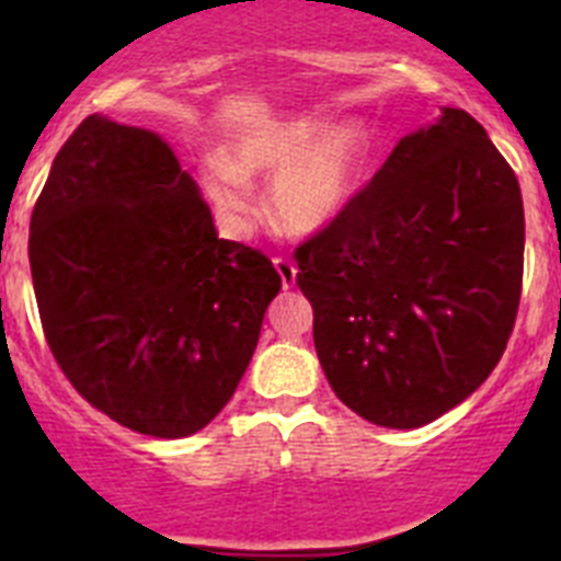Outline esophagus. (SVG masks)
<instances>
[{"mask_svg":"<svg viewBox=\"0 0 561 561\" xmlns=\"http://www.w3.org/2000/svg\"><path fill=\"white\" fill-rule=\"evenodd\" d=\"M272 264H275L277 275H280V284H284V289H291V286H295V280H297V266L291 264L289 257H284V255L272 257Z\"/></svg>","mask_w":561,"mask_h":561,"instance_id":"1","label":"esophagus"}]
</instances>
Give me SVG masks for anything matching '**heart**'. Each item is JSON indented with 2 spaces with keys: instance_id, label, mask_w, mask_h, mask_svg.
<instances>
[{
  "instance_id": "1",
  "label": "heart",
  "mask_w": 561,
  "mask_h": 561,
  "mask_svg": "<svg viewBox=\"0 0 561 561\" xmlns=\"http://www.w3.org/2000/svg\"><path fill=\"white\" fill-rule=\"evenodd\" d=\"M368 131L345 123L325 131L323 121H286L241 134L227 157L202 165V185L213 207L232 221L255 210L250 176H275L272 216L286 232L311 236L348 210L368 165Z\"/></svg>"
}]
</instances>
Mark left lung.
Masks as SVG:
<instances>
[{
  "mask_svg": "<svg viewBox=\"0 0 561 561\" xmlns=\"http://www.w3.org/2000/svg\"><path fill=\"white\" fill-rule=\"evenodd\" d=\"M519 182L485 128L444 108L340 219L297 244L331 390L370 424L424 427L489 379L523 291Z\"/></svg>",
  "mask_w": 561,
  "mask_h": 561,
  "instance_id": "1",
  "label": "left lung"
}]
</instances>
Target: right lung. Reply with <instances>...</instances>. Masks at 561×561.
<instances>
[{
	"label": "right lung",
	"mask_w": 561,
	"mask_h": 561,
	"mask_svg": "<svg viewBox=\"0 0 561 561\" xmlns=\"http://www.w3.org/2000/svg\"><path fill=\"white\" fill-rule=\"evenodd\" d=\"M27 252L58 368L151 438H185L221 413L280 291L264 252L216 236L168 142L101 114L56 153Z\"/></svg>",
	"instance_id": "add662e5"
}]
</instances>
